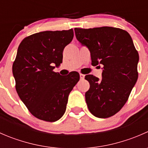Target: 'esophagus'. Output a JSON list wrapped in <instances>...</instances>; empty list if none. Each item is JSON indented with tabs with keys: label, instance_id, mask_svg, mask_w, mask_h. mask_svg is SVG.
Returning a JSON list of instances; mask_svg holds the SVG:
<instances>
[{
	"label": "esophagus",
	"instance_id": "esophagus-1",
	"mask_svg": "<svg viewBox=\"0 0 148 148\" xmlns=\"http://www.w3.org/2000/svg\"><path fill=\"white\" fill-rule=\"evenodd\" d=\"M79 76H80V79H84L85 75H84V74H79Z\"/></svg>",
	"mask_w": 148,
	"mask_h": 148
}]
</instances>
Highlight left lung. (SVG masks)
Returning <instances> with one entry per match:
<instances>
[{"instance_id": "left-lung-1", "label": "left lung", "mask_w": 148, "mask_h": 148, "mask_svg": "<svg viewBox=\"0 0 148 148\" xmlns=\"http://www.w3.org/2000/svg\"><path fill=\"white\" fill-rule=\"evenodd\" d=\"M77 39L89 49L92 66L102 65V79L89 74L85 99L99 118L113 116L127 101L138 77L139 54L130 35L121 28H74ZM100 67V66H98Z\"/></svg>"}]
</instances>
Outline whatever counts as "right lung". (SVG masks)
Wrapping results in <instances>:
<instances>
[{
    "label": "right lung",
    "instance_id": "obj_1",
    "mask_svg": "<svg viewBox=\"0 0 148 148\" xmlns=\"http://www.w3.org/2000/svg\"><path fill=\"white\" fill-rule=\"evenodd\" d=\"M73 37V29L42 31L26 37L18 48L13 64L16 92L39 120H59L66 111L69 95L79 80L77 71L62 77L53 71V66L62 63L64 49Z\"/></svg>",
    "mask_w": 148,
    "mask_h": 148
}]
</instances>
